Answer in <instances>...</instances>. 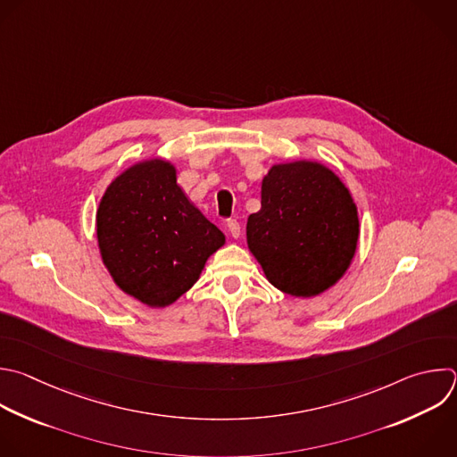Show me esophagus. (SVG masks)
<instances>
[{"label":"esophagus","instance_id":"1","mask_svg":"<svg viewBox=\"0 0 457 457\" xmlns=\"http://www.w3.org/2000/svg\"><path fill=\"white\" fill-rule=\"evenodd\" d=\"M226 228H228V233L233 237V238H238L240 237V224L237 219H229L226 222Z\"/></svg>","mask_w":457,"mask_h":457}]
</instances>
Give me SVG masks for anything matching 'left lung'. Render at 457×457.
Segmentation results:
<instances>
[{"label": "left lung", "instance_id": "8db88e82", "mask_svg": "<svg viewBox=\"0 0 457 457\" xmlns=\"http://www.w3.org/2000/svg\"><path fill=\"white\" fill-rule=\"evenodd\" d=\"M247 245L281 292L312 297L350 267L359 215L350 190L325 165H272L262 181V208L247 219Z\"/></svg>", "mask_w": 457, "mask_h": 457}]
</instances>
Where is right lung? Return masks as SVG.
<instances>
[{
    "mask_svg": "<svg viewBox=\"0 0 457 457\" xmlns=\"http://www.w3.org/2000/svg\"><path fill=\"white\" fill-rule=\"evenodd\" d=\"M96 237L114 283L152 309L172 305L192 288L206 260L226 242L188 201L176 167L165 160L136 163L107 187Z\"/></svg>",
    "mask_w": 457,
    "mask_h": 457,
    "instance_id": "1",
    "label": "right lung"
}]
</instances>
